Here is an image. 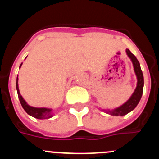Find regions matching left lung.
<instances>
[{"label":"left lung","instance_id":"8db88e82","mask_svg":"<svg viewBox=\"0 0 159 159\" xmlns=\"http://www.w3.org/2000/svg\"><path fill=\"white\" fill-rule=\"evenodd\" d=\"M126 54L130 59V60L132 61L134 72H135L137 80H138V83H137L136 89L134 90L132 96H130V98L125 104H122L121 106L114 108V109H112V110H110V109H107V110L104 109L103 110L107 112V113H108V114L112 115V116H125L127 113L134 110L138 104L139 101H140L142 93H143L144 78H143V74H142V69H141L140 63H139L138 60L135 57V55H133L129 49H126Z\"/></svg>","mask_w":159,"mask_h":159}]
</instances>
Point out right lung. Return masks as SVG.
Segmentation results:
<instances>
[{"instance_id":"right-lung-1","label":"right lung","mask_w":159,"mask_h":159,"mask_svg":"<svg viewBox=\"0 0 159 159\" xmlns=\"http://www.w3.org/2000/svg\"><path fill=\"white\" fill-rule=\"evenodd\" d=\"M22 63H21L19 68H21ZM16 89H17V95H18V98L20 100L21 106L24 108V110L30 115V116H33L34 118L37 119H49L53 116V109L47 108H36V107H32L27 104L22 96L20 94L18 88V75L17 77V82H16Z\"/></svg>"}]
</instances>
